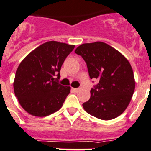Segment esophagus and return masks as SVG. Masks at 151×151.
Segmentation results:
<instances>
[{
  "instance_id": "1",
  "label": "esophagus",
  "mask_w": 151,
  "mask_h": 151,
  "mask_svg": "<svg viewBox=\"0 0 151 151\" xmlns=\"http://www.w3.org/2000/svg\"><path fill=\"white\" fill-rule=\"evenodd\" d=\"M71 90H73V91H74V92H77V91H78V90H79V89H78V88H72Z\"/></svg>"
}]
</instances>
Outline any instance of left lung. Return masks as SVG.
<instances>
[{
    "label": "left lung",
    "mask_w": 151,
    "mask_h": 151,
    "mask_svg": "<svg viewBox=\"0 0 151 151\" xmlns=\"http://www.w3.org/2000/svg\"><path fill=\"white\" fill-rule=\"evenodd\" d=\"M75 53L83 58L91 79L99 81L83 103L87 113L102 120H111L122 114L132 98L135 81L132 68L119 51L103 42L84 43Z\"/></svg>",
    "instance_id": "obj_1"
}]
</instances>
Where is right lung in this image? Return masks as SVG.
Segmentation results:
<instances>
[{
    "label": "right lung",
    "mask_w": 151,
    "mask_h": 151,
    "mask_svg": "<svg viewBox=\"0 0 151 151\" xmlns=\"http://www.w3.org/2000/svg\"><path fill=\"white\" fill-rule=\"evenodd\" d=\"M74 47L56 41L47 42L21 61L16 71L14 89L26 112L33 116L44 117L62 107L70 87L58 83L60 70Z\"/></svg>",
    "instance_id": "obj_1"
}]
</instances>
